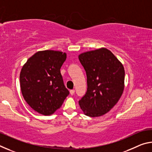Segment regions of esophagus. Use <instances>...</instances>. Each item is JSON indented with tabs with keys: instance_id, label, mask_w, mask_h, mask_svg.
<instances>
[{
	"instance_id": "34e87169",
	"label": "esophagus",
	"mask_w": 152,
	"mask_h": 152,
	"mask_svg": "<svg viewBox=\"0 0 152 152\" xmlns=\"http://www.w3.org/2000/svg\"><path fill=\"white\" fill-rule=\"evenodd\" d=\"M70 92L71 95H73L74 93H75V90H70Z\"/></svg>"
}]
</instances>
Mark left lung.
<instances>
[{"label":"left lung","instance_id":"obj_1","mask_svg":"<svg viewBox=\"0 0 152 152\" xmlns=\"http://www.w3.org/2000/svg\"><path fill=\"white\" fill-rule=\"evenodd\" d=\"M86 71L87 91L79 101L84 114L100 117L119 101L124 90L125 70L121 63L107 49L101 48L79 56Z\"/></svg>","mask_w":152,"mask_h":152}]
</instances>
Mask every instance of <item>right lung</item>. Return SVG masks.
Here are the masks:
<instances>
[{"label": "right lung", "instance_id": "add662e5", "mask_svg": "<svg viewBox=\"0 0 152 152\" xmlns=\"http://www.w3.org/2000/svg\"><path fill=\"white\" fill-rule=\"evenodd\" d=\"M66 59L61 51H38L23 66L20 86L25 101L43 115H50L62 104L70 92L64 85L60 68Z\"/></svg>", "mask_w": 152, "mask_h": 152}]
</instances>
